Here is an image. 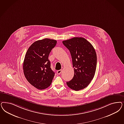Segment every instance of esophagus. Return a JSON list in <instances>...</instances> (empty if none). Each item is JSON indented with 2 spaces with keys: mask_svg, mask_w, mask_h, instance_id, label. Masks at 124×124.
I'll return each mask as SVG.
<instances>
[{
  "mask_svg": "<svg viewBox=\"0 0 124 124\" xmlns=\"http://www.w3.org/2000/svg\"><path fill=\"white\" fill-rule=\"evenodd\" d=\"M61 72H62V70H59L57 71V73L58 74H60L61 73Z\"/></svg>",
  "mask_w": 124,
  "mask_h": 124,
  "instance_id": "esophagus-1",
  "label": "esophagus"
}]
</instances>
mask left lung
<instances>
[{
    "label": "left lung",
    "instance_id": "8db88e82",
    "mask_svg": "<svg viewBox=\"0 0 124 124\" xmlns=\"http://www.w3.org/2000/svg\"><path fill=\"white\" fill-rule=\"evenodd\" d=\"M72 56L74 74L67 82L68 87L78 91L87 87L96 71L97 55L92 44L83 37H73L62 41Z\"/></svg>",
    "mask_w": 124,
    "mask_h": 124
}]
</instances>
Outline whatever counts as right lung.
Wrapping results in <instances>:
<instances>
[{
    "instance_id": "add662e5",
    "label": "right lung",
    "mask_w": 124,
    "mask_h": 124,
    "mask_svg": "<svg viewBox=\"0 0 124 124\" xmlns=\"http://www.w3.org/2000/svg\"><path fill=\"white\" fill-rule=\"evenodd\" d=\"M56 43V40L48 38L38 40L31 45L26 53L24 75L30 84L39 90L49 87L55 75L48 56Z\"/></svg>"
}]
</instances>
